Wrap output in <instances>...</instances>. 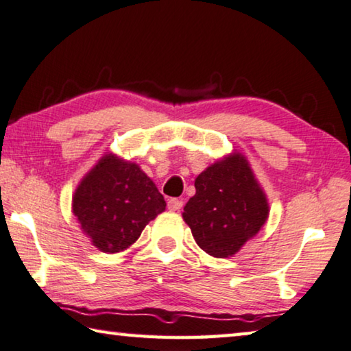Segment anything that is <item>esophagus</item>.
Masks as SVG:
<instances>
[{"label": "esophagus", "instance_id": "esophagus-1", "mask_svg": "<svg viewBox=\"0 0 351 351\" xmlns=\"http://www.w3.org/2000/svg\"><path fill=\"white\" fill-rule=\"evenodd\" d=\"M183 207V201L182 199H177V197H172L168 201V208L171 212H179V210Z\"/></svg>", "mask_w": 351, "mask_h": 351}]
</instances>
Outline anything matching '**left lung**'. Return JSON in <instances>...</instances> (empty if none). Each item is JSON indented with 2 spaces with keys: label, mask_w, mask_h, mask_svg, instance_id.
Wrapping results in <instances>:
<instances>
[{
  "label": "left lung",
  "mask_w": 351,
  "mask_h": 351,
  "mask_svg": "<svg viewBox=\"0 0 351 351\" xmlns=\"http://www.w3.org/2000/svg\"><path fill=\"white\" fill-rule=\"evenodd\" d=\"M194 186L196 194L183 207L182 217L207 254L218 258L237 254L267 223V194L239 150L204 169Z\"/></svg>",
  "instance_id": "obj_1"
}]
</instances>
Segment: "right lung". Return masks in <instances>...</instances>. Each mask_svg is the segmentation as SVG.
Here are the masks:
<instances>
[{"label": "right lung", "mask_w": 351, "mask_h": 351, "mask_svg": "<svg viewBox=\"0 0 351 351\" xmlns=\"http://www.w3.org/2000/svg\"><path fill=\"white\" fill-rule=\"evenodd\" d=\"M165 208L163 194L139 165L112 152L97 161L72 196L83 234L106 254L128 250Z\"/></svg>", "instance_id": "1"}]
</instances>
